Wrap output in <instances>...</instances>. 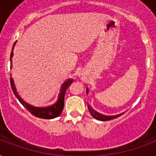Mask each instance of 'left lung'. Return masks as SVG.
<instances>
[{"mask_svg": "<svg viewBox=\"0 0 156 156\" xmlns=\"http://www.w3.org/2000/svg\"><path fill=\"white\" fill-rule=\"evenodd\" d=\"M87 94H88L87 87ZM87 108L89 112H90V113L91 114V116H92L94 118L97 119V120H99V121H110V120H112V119H115L116 118V117H118V116H120L121 115H122V114L124 113V112H122V113H120L118 114V115H116V116H105V115L100 114L99 113V112H97L96 111H95V110H94L91 107L89 106V105H87Z\"/></svg>", "mask_w": 156, "mask_h": 156, "instance_id": "left-lung-1", "label": "left lung"}]
</instances>
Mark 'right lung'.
Returning <instances> with one entry per match:
<instances>
[{"instance_id": "right-lung-1", "label": "right lung", "mask_w": 156, "mask_h": 156, "mask_svg": "<svg viewBox=\"0 0 156 156\" xmlns=\"http://www.w3.org/2000/svg\"><path fill=\"white\" fill-rule=\"evenodd\" d=\"M17 42V41H16ZM16 42L13 44V48H12V52L10 53V68L12 69V58H13V48H14V46L16 44ZM73 79H67L66 81L64 82V83L61 85V89H60V93H59L58 98H57V100H56V103H54L52 105H50V106L48 107H43V108H37V107H34L30 104L26 103L24 100L22 99V98L19 96L18 91L16 90L15 84H14V82H13V78L11 77L10 78V84L11 87H12V90L13 91V94L15 95L16 98L19 100V102L23 104L24 108H25L27 110L30 112V113L34 115L36 117H39V118L42 119H53L57 117L58 116L61 115V113L63 111L64 108V100H65V94H66V89L69 87L71 83H73Z\"/></svg>"}]
</instances>
